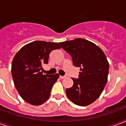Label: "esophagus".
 Masks as SVG:
<instances>
[{
	"label": "esophagus",
	"mask_w": 126,
	"mask_h": 126,
	"mask_svg": "<svg viewBox=\"0 0 126 126\" xmlns=\"http://www.w3.org/2000/svg\"><path fill=\"white\" fill-rule=\"evenodd\" d=\"M59 78H60L61 79H65V78H66V76H60V77H59Z\"/></svg>",
	"instance_id": "obj_1"
}]
</instances>
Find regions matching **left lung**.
Instances as JSON below:
<instances>
[{
  "label": "left lung",
  "instance_id": "1",
  "mask_svg": "<svg viewBox=\"0 0 126 126\" xmlns=\"http://www.w3.org/2000/svg\"><path fill=\"white\" fill-rule=\"evenodd\" d=\"M61 47L72 57L73 65L80 67L79 79L66 89L69 99L79 106H87L101 94L108 79L109 64L101 48L83 38L59 42Z\"/></svg>",
  "mask_w": 126,
  "mask_h": 126
}]
</instances>
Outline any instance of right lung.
<instances>
[{
	"label": "right lung",
	"instance_id": "right-lung-1",
	"mask_svg": "<svg viewBox=\"0 0 126 126\" xmlns=\"http://www.w3.org/2000/svg\"><path fill=\"white\" fill-rule=\"evenodd\" d=\"M61 48L57 42L34 41L21 48L14 57L12 75L15 87L25 101L40 105L49 98L59 75H44L51 51Z\"/></svg>",
	"mask_w": 126,
	"mask_h": 126
}]
</instances>
